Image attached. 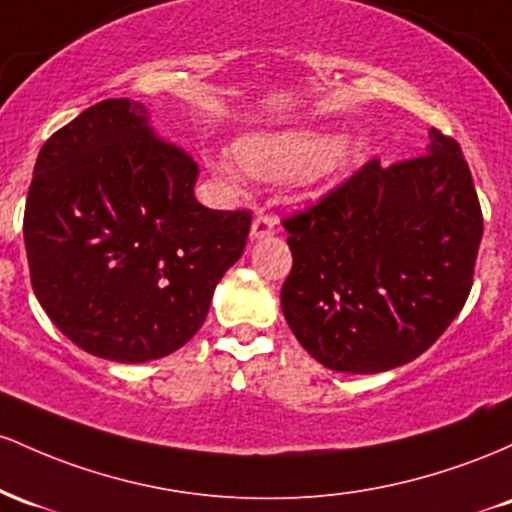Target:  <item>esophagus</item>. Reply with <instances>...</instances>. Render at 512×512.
Here are the masks:
<instances>
[{
    "label": "esophagus",
    "mask_w": 512,
    "mask_h": 512,
    "mask_svg": "<svg viewBox=\"0 0 512 512\" xmlns=\"http://www.w3.org/2000/svg\"><path fill=\"white\" fill-rule=\"evenodd\" d=\"M273 232H275V217L258 212L254 222H251V239H266L271 237Z\"/></svg>",
    "instance_id": "34e87169"
}]
</instances>
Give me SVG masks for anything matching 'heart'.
<instances>
[{
	"label": "heart",
	"mask_w": 512,
	"mask_h": 512,
	"mask_svg": "<svg viewBox=\"0 0 512 512\" xmlns=\"http://www.w3.org/2000/svg\"><path fill=\"white\" fill-rule=\"evenodd\" d=\"M234 149L239 164L258 179L287 181L304 174L309 186L329 188L365 162L370 135L350 132L333 137L321 130L251 132L241 137ZM239 164L229 157H212L215 171L229 183L241 181Z\"/></svg>",
	"instance_id": "1"
}]
</instances>
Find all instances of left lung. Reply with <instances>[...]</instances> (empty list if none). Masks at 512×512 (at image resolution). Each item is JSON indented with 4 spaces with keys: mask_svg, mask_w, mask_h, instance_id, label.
Masks as SVG:
<instances>
[{
    "mask_svg": "<svg viewBox=\"0 0 512 512\" xmlns=\"http://www.w3.org/2000/svg\"><path fill=\"white\" fill-rule=\"evenodd\" d=\"M428 137L421 157L372 159L283 222L285 321L329 370L375 375L411 363L467 302L484 217L462 149L435 128Z\"/></svg>",
    "mask_w": 512,
    "mask_h": 512,
    "instance_id": "left-lung-1",
    "label": "left lung"
}]
</instances>
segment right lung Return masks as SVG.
I'll return each mask as SVG.
<instances>
[{"label": "right lung", "instance_id": "right-lung-1", "mask_svg": "<svg viewBox=\"0 0 512 512\" xmlns=\"http://www.w3.org/2000/svg\"><path fill=\"white\" fill-rule=\"evenodd\" d=\"M195 181L191 154L130 99L86 108L45 142L28 188L26 256L40 307L74 346L147 363L203 326L251 215L200 205Z\"/></svg>", "mask_w": 512, "mask_h": 512}]
</instances>
